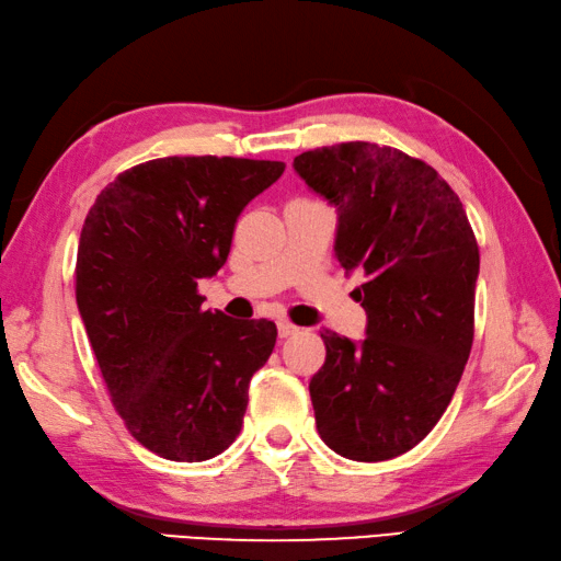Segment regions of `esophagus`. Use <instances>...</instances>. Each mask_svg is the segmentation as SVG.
Here are the masks:
<instances>
[{
    "instance_id": "obj_1",
    "label": "esophagus",
    "mask_w": 561,
    "mask_h": 561,
    "mask_svg": "<svg viewBox=\"0 0 561 561\" xmlns=\"http://www.w3.org/2000/svg\"><path fill=\"white\" fill-rule=\"evenodd\" d=\"M277 329H279V339H289V335H294V333L299 331L297 325L289 323V321H279V323H277Z\"/></svg>"
}]
</instances>
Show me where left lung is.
<instances>
[{
  "mask_svg": "<svg viewBox=\"0 0 561 561\" xmlns=\"http://www.w3.org/2000/svg\"><path fill=\"white\" fill-rule=\"evenodd\" d=\"M294 171L339 210L335 257L365 282L360 343L323 331L309 382L316 430L353 461L414 449L449 407L473 345L478 242L458 201L422 159L370 141L304 151Z\"/></svg>",
  "mask_w": 561,
  "mask_h": 561,
  "instance_id": "left-lung-1",
  "label": "left lung"
}]
</instances>
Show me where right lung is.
Wrapping results in <instances>:
<instances>
[{
	"instance_id": "right-lung-1",
	"label": "right lung",
	"mask_w": 561,
	"mask_h": 561,
	"mask_svg": "<svg viewBox=\"0 0 561 561\" xmlns=\"http://www.w3.org/2000/svg\"><path fill=\"white\" fill-rule=\"evenodd\" d=\"M282 161L167 157L107 183L80 230L76 299L112 404L169 461H208L236 442L248 387L277 325L201 307L198 279L228 260L242 208Z\"/></svg>"
}]
</instances>
